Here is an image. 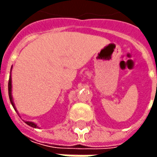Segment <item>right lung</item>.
<instances>
[{"label": "right lung", "instance_id": "right-lung-1", "mask_svg": "<svg viewBox=\"0 0 157 157\" xmlns=\"http://www.w3.org/2000/svg\"><path fill=\"white\" fill-rule=\"evenodd\" d=\"M11 73V72H10ZM12 80H11V75L9 76V100H10V102H11V104L13 105V107H14V109H15V111H16V108H15V104H14V101H13V99H12ZM25 123L29 125V126H30V127H32V128H38L37 127V125L36 124H35L34 122H31V121H25Z\"/></svg>", "mask_w": 157, "mask_h": 157}]
</instances>
